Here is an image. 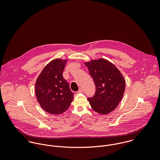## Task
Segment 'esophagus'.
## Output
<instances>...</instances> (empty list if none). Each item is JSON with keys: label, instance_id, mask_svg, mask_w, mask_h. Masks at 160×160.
<instances>
[{"label": "esophagus", "instance_id": "34e87169", "mask_svg": "<svg viewBox=\"0 0 160 160\" xmlns=\"http://www.w3.org/2000/svg\"><path fill=\"white\" fill-rule=\"evenodd\" d=\"M83 92V89H82V88H80L79 89V91H78V93H82Z\"/></svg>", "mask_w": 160, "mask_h": 160}]
</instances>
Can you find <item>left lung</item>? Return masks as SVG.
I'll use <instances>...</instances> for the list:
<instances>
[{"label": "left lung", "mask_w": 160, "mask_h": 160, "mask_svg": "<svg viewBox=\"0 0 160 160\" xmlns=\"http://www.w3.org/2000/svg\"><path fill=\"white\" fill-rule=\"evenodd\" d=\"M95 85V93L88 100L92 108L100 114L113 111L122 100L126 81L120 71L104 58L85 62Z\"/></svg>", "instance_id": "left-lung-1"}]
</instances>
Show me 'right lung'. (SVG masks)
Listing matches in <instances>:
<instances>
[{
    "label": "right lung",
    "instance_id": "obj_1",
    "mask_svg": "<svg viewBox=\"0 0 160 160\" xmlns=\"http://www.w3.org/2000/svg\"><path fill=\"white\" fill-rule=\"evenodd\" d=\"M68 60L57 58L42 69L35 84V93L41 108L52 114L65 112L72 102L73 92L62 73Z\"/></svg>",
    "mask_w": 160,
    "mask_h": 160
}]
</instances>
